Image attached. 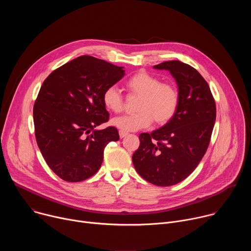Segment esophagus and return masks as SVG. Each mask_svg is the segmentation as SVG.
I'll use <instances>...</instances> for the list:
<instances>
[{
    "label": "esophagus",
    "instance_id": "34e87169",
    "mask_svg": "<svg viewBox=\"0 0 251 251\" xmlns=\"http://www.w3.org/2000/svg\"><path fill=\"white\" fill-rule=\"evenodd\" d=\"M127 135H128L127 132L122 131V130H119V136H120V138H124V137H126Z\"/></svg>",
    "mask_w": 251,
    "mask_h": 251
}]
</instances>
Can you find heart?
Segmentation results:
<instances>
[{
    "label": "heart",
    "instance_id": "b5f03b06",
    "mask_svg": "<svg viewBox=\"0 0 251 251\" xmlns=\"http://www.w3.org/2000/svg\"><path fill=\"white\" fill-rule=\"evenodd\" d=\"M125 86L131 94L140 97L136 106L138 112L113 118V126L125 132L137 131L149 127L153 121L157 125H164L175 115L178 92L173 84L162 82L159 77L140 70L127 79ZM102 100L106 108L114 113L124 108L123 96L115 86L105 89Z\"/></svg>",
    "mask_w": 251,
    "mask_h": 251
}]
</instances>
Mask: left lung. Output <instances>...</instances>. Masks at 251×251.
Returning a JSON list of instances; mask_svg holds the SVG:
<instances>
[{"instance_id": "obj_1", "label": "left lung", "mask_w": 251, "mask_h": 251, "mask_svg": "<svg viewBox=\"0 0 251 251\" xmlns=\"http://www.w3.org/2000/svg\"><path fill=\"white\" fill-rule=\"evenodd\" d=\"M154 68L170 71L177 85L178 105L163 127L140 134V146L132 161L147 182L169 187L184 181L204 156L217 108L207 82L191 65L170 60Z\"/></svg>"}]
</instances>
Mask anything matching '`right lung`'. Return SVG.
I'll list each match as a JSON object with an SVG mask.
<instances>
[{"label":"right lung","instance_id":"1","mask_svg":"<svg viewBox=\"0 0 251 251\" xmlns=\"http://www.w3.org/2000/svg\"><path fill=\"white\" fill-rule=\"evenodd\" d=\"M125 75L121 66L81 55L53 70L33 106L35 139L49 167L66 182H81L100 169L106 145L118 141L103 92Z\"/></svg>","mask_w":251,"mask_h":251}]
</instances>
